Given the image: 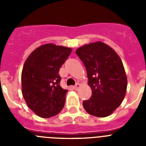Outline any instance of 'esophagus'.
<instances>
[{
	"label": "esophagus",
	"mask_w": 146,
	"mask_h": 146,
	"mask_svg": "<svg viewBox=\"0 0 146 146\" xmlns=\"http://www.w3.org/2000/svg\"><path fill=\"white\" fill-rule=\"evenodd\" d=\"M80 87V83H77V84H76L75 86H74V87H73V88H74V90L77 91V89L79 88Z\"/></svg>",
	"instance_id": "esophagus-1"
}]
</instances>
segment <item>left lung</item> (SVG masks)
Returning a JSON list of instances; mask_svg holds the SVG:
<instances>
[{"label":"left lung","instance_id":"8db88e82","mask_svg":"<svg viewBox=\"0 0 146 146\" xmlns=\"http://www.w3.org/2000/svg\"><path fill=\"white\" fill-rule=\"evenodd\" d=\"M87 71L92 95L82 105L94 116H109L125 97L127 77L122 60L112 47L102 42L85 44L76 50Z\"/></svg>","mask_w":146,"mask_h":146}]
</instances>
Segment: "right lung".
<instances>
[{"mask_svg": "<svg viewBox=\"0 0 146 146\" xmlns=\"http://www.w3.org/2000/svg\"><path fill=\"white\" fill-rule=\"evenodd\" d=\"M72 48L45 44L37 47L25 61L22 71V94L28 108L41 118L58 114L68 91L60 86V68Z\"/></svg>", "mask_w": 146, "mask_h": 146, "instance_id": "obj_1", "label": "right lung"}]
</instances>
